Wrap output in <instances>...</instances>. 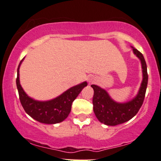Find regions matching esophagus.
<instances>
[{"label": "esophagus", "instance_id": "esophagus-1", "mask_svg": "<svg viewBox=\"0 0 161 161\" xmlns=\"http://www.w3.org/2000/svg\"><path fill=\"white\" fill-rule=\"evenodd\" d=\"M94 80H95V79H94V78H93V77H92V76L89 77V78L88 79V82H94Z\"/></svg>", "mask_w": 161, "mask_h": 161}]
</instances>
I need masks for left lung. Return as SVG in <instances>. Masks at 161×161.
<instances>
[{"label":"left lung","mask_w":161,"mask_h":161,"mask_svg":"<svg viewBox=\"0 0 161 161\" xmlns=\"http://www.w3.org/2000/svg\"><path fill=\"white\" fill-rule=\"evenodd\" d=\"M133 52L140 59L143 73L140 89L134 99L126 103H118L110 98L105 90L95 85L91 86L94 89L93 109L94 114L100 122L104 125L115 126L129 121L136 115L144 101L148 78L147 65L140 52L133 49Z\"/></svg>","instance_id":"left-lung-1"}]
</instances>
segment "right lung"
Masks as SVG:
<instances>
[{
	"mask_svg": "<svg viewBox=\"0 0 161 161\" xmlns=\"http://www.w3.org/2000/svg\"><path fill=\"white\" fill-rule=\"evenodd\" d=\"M23 59L19 63L17 69L16 86L18 88L19 100L25 111L31 117L40 123L53 125L63 121L67 119L70 112L73 102L83 88L87 86L88 83L84 82L78 86L72 87L57 98L49 101H36L30 98L25 94L19 83V69Z\"/></svg>",
	"mask_w": 161,
	"mask_h": 161,
	"instance_id": "1",
	"label": "right lung"
}]
</instances>
